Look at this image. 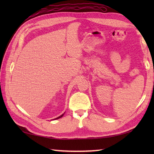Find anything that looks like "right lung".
I'll return each instance as SVG.
<instances>
[{
  "label": "right lung",
  "instance_id": "obj_1",
  "mask_svg": "<svg viewBox=\"0 0 154 154\" xmlns=\"http://www.w3.org/2000/svg\"><path fill=\"white\" fill-rule=\"evenodd\" d=\"M64 114H65V112H64V113H63V114H61V116H58V117H57V118H56V119H54V120H56V119H60V118H61V117H62V116H63V115H64Z\"/></svg>",
  "mask_w": 154,
  "mask_h": 154
}]
</instances>
